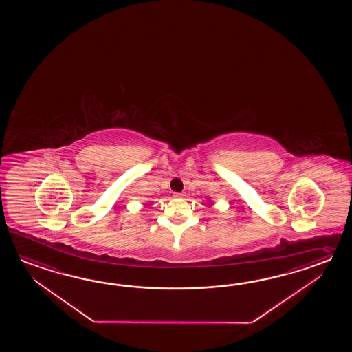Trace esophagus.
Here are the masks:
<instances>
[{"instance_id": "1", "label": "esophagus", "mask_w": 352, "mask_h": 352, "mask_svg": "<svg viewBox=\"0 0 352 352\" xmlns=\"http://www.w3.org/2000/svg\"><path fill=\"white\" fill-rule=\"evenodd\" d=\"M173 196H175V197H184V196H185V194H182V192H175V194H173Z\"/></svg>"}]
</instances>
